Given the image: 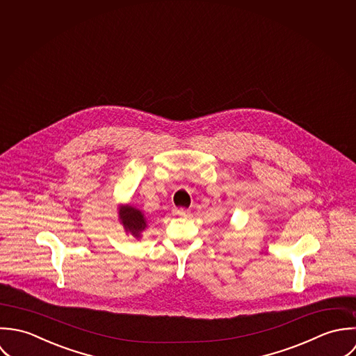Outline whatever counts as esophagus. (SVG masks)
I'll list each match as a JSON object with an SVG mask.
<instances>
[{
    "label": "esophagus",
    "instance_id": "obj_1",
    "mask_svg": "<svg viewBox=\"0 0 356 356\" xmlns=\"http://www.w3.org/2000/svg\"><path fill=\"white\" fill-rule=\"evenodd\" d=\"M173 213L177 214V216H183V217H186V216H188V214H190V211L183 209V208H179V209H173Z\"/></svg>",
    "mask_w": 356,
    "mask_h": 356
}]
</instances>
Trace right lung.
I'll return each instance as SVG.
<instances>
[{
	"label": "right lung",
	"instance_id": "right-lung-1",
	"mask_svg": "<svg viewBox=\"0 0 356 356\" xmlns=\"http://www.w3.org/2000/svg\"><path fill=\"white\" fill-rule=\"evenodd\" d=\"M120 218L127 231H129L136 238L140 236V232L145 227V218L140 211L132 207H125L120 211Z\"/></svg>",
	"mask_w": 356,
	"mask_h": 356
}]
</instances>
